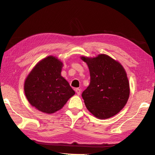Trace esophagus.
Masks as SVG:
<instances>
[{"label": "esophagus", "instance_id": "obj_1", "mask_svg": "<svg viewBox=\"0 0 155 155\" xmlns=\"http://www.w3.org/2000/svg\"><path fill=\"white\" fill-rule=\"evenodd\" d=\"M75 91H76V93L77 94V95H81V90L80 89H78V88H77L76 90H75Z\"/></svg>", "mask_w": 155, "mask_h": 155}]
</instances>
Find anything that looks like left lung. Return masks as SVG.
Segmentation results:
<instances>
[{
    "instance_id": "8db88e82",
    "label": "left lung",
    "mask_w": 155,
    "mask_h": 155,
    "mask_svg": "<svg viewBox=\"0 0 155 155\" xmlns=\"http://www.w3.org/2000/svg\"><path fill=\"white\" fill-rule=\"evenodd\" d=\"M89 68L90 83L82 97L87 109L99 119L117 114L129 97V83L122 65L106 54L82 57Z\"/></svg>"
}]
</instances>
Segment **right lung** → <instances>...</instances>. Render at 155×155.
Segmentation results:
<instances>
[{"instance_id": "right-lung-1", "label": "right lung", "mask_w": 155, "mask_h": 155, "mask_svg": "<svg viewBox=\"0 0 155 155\" xmlns=\"http://www.w3.org/2000/svg\"><path fill=\"white\" fill-rule=\"evenodd\" d=\"M62 62L52 56L43 59L26 78L24 90L30 104L52 114L62 108L75 92L61 76Z\"/></svg>"}]
</instances>
